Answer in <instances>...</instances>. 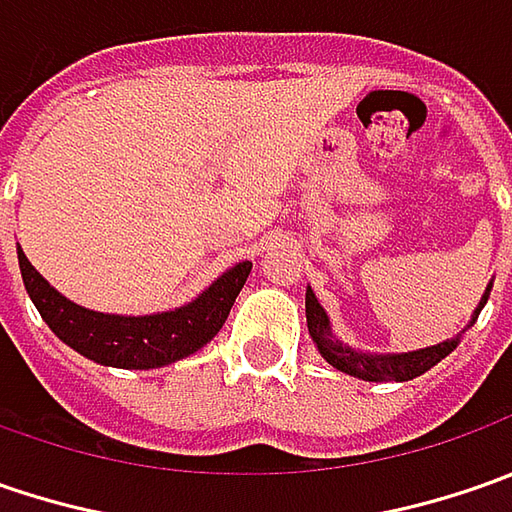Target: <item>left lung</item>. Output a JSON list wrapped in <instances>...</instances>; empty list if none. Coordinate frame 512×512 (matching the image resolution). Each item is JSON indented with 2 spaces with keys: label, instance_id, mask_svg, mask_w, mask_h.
Instances as JSON below:
<instances>
[{
  "label": "left lung",
  "instance_id": "1",
  "mask_svg": "<svg viewBox=\"0 0 512 512\" xmlns=\"http://www.w3.org/2000/svg\"><path fill=\"white\" fill-rule=\"evenodd\" d=\"M487 296H490V287H487V293L482 296V305L476 310V316H479L482 307L487 305ZM305 313L307 330H310L313 342L319 347V353H322L336 370L350 373V376L364 379V382H410V379L427 373L433 364L442 362L444 356L459 344V336H456V339H450V342L433 344V347L413 350V353H399V356H367V353H356V350H350V347H342V342L333 339L325 307L316 302V293H313V290H307Z\"/></svg>",
  "mask_w": 512,
  "mask_h": 512
}]
</instances>
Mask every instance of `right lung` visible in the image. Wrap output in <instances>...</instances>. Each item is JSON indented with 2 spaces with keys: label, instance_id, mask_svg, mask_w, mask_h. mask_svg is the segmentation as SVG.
I'll return each instance as SVG.
<instances>
[{
  "label": "right lung",
  "instance_id": "1",
  "mask_svg": "<svg viewBox=\"0 0 512 512\" xmlns=\"http://www.w3.org/2000/svg\"><path fill=\"white\" fill-rule=\"evenodd\" d=\"M250 267V262L230 267L196 302L179 310L156 316H108L59 296L19 250L25 290L50 330L93 362L125 370L165 367L205 347L225 325L230 307L250 276Z\"/></svg>",
  "mask_w": 512,
  "mask_h": 512
}]
</instances>
